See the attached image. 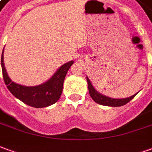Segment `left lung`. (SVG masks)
Returning <instances> with one entry per match:
<instances>
[{
	"instance_id": "1",
	"label": "left lung",
	"mask_w": 152,
	"mask_h": 152,
	"mask_svg": "<svg viewBox=\"0 0 152 152\" xmlns=\"http://www.w3.org/2000/svg\"><path fill=\"white\" fill-rule=\"evenodd\" d=\"M87 81H88V92H89L91 98L94 100V102H96L98 104L101 105H104V106H111V107H120L123 106L126 104L127 102H129L132 99L135 98V95H132V97L127 98H122V99H116V98H111L108 97H106L104 95L98 94L96 90L94 89V88L92 85V83L90 82L88 78H87Z\"/></svg>"
}]
</instances>
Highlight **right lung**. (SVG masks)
Returning <instances> with one entry per match:
<instances>
[{
  "mask_svg": "<svg viewBox=\"0 0 152 152\" xmlns=\"http://www.w3.org/2000/svg\"><path fill=\"white\" fill-rule=\"evenodd\" d=\"M2 75L7 88L15 98L21 102L33 107H45L54 104L58 101L63 91V84L68 71L74 61H70L62 65L55 74L47 82L35 87H26L12 82L6 73L4 61L3 52L1 55Z\"/></svg>",
  "mask_w": 152,
  "mask_h": 152,
  "instance_id": "add662e5",
  "label": "right lung"
}]
</instances>
